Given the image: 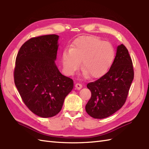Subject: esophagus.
Returning a JSON list of instances; mask_svg holds the SVG:
<instances>
[{
    "label": "esophagus",
    "mask_w": 149,
    "mask_h": 149,
    "mask_svg": "<svg viewBox=\"0 0 149 149\" xmlns=\"http://www.w3.org/2000/svg\"><path fill=\"white\" fill-rule=\"evenodd\" d=\"M75 88H76V89H77V90H80L82 88V85L79 84V83H76Z\"/></svg>",
    "instance_id": "34e87169"
}]
</instances>
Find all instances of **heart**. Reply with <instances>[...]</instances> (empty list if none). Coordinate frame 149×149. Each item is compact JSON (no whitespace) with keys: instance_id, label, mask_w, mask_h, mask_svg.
<instances>
[{"instance_id":"1","label":"heart","mask_w":149,"mask_h":149,"mask_svg":"<svg viewBox=\"0 0 149 149\" xmlns=\"http://www.w3.org/2000/svg\"><path fill=\"white\" fill-rule=\"evenodd\" d=\"M114 56V48L109 42L92 36H81L74 41L71 49L63 52L62 61L68 74H74L82 61L84 77L97 78L106 73Z\"/></svg>"}]
</instances>
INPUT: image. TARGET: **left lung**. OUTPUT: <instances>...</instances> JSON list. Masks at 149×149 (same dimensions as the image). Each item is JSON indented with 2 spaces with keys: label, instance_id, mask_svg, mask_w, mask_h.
I'll return each instance as SVG.
<instances>
[{
  "label": "left lung",
  "instance_id": "1",
  "mask_svg": "<svg viewBox=\"0 0 149 149\" xmlns=\"http://www.w3.org/2000/svg\"><path fill=\"white\" fill-rule=\"evenodd\" d=\"M134 78L133 63L128 50L121 44L106 74L86 86L92 93L85 109L95 119L106 118L122 107Z\"/></svg>",
  "mask_w": 149,
  "mask_h": 149
}]
</instances>
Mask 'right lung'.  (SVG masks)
Wrapping results in <instances>:
<instances>
[{"label":"right lung","mask_w":149,"mask_h":149,"mask_svg":"<svg viewBox=\"0 0 149 149\" xmlns=\"http://www.w3.org/2000/svg\"><path fill=\"white\" fill-rule=\"evenodd\" d=\"M59 37L31 38L21 47L16 59L15 85L29 109L42 118L59 113L73 88V80L61 74L55 63Z\"/></svg>","instance_id":"right-lung-1"}]
</instances>
